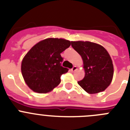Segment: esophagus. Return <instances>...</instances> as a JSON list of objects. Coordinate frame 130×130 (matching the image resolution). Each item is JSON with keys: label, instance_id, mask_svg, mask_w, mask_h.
I'll return each mask as SVG.
<instances>
[{"label": "esophagus", "instance_id": "1", "mask_svg": "<svg viewBox=\"0 0 130 130\" xmlns=\"http://www.w3.org/2000/svg\"><path fill=\"white\" fill-rule=\"evenodd\" d=\"M77 69V66H73V68H72V69H71V71H72V72H74V71H75V70H76Z\"/></svg>", "mask_w": 130, "mask_h": 130}]
</instances>
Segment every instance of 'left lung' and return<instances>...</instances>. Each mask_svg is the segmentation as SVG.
<instances>
[{
	"instance_id": "obj_1",
	"label": "left lung",
	"mask_w": 130,
	"mask_h": 130,
	"mask_svg": "<svg viewBox=\"0 0 130 130\" xmlns=\"http://www.w3.org/2000/svg\"><path fill=\"white\" fill-rule=\"evenodd\" d=\"M72 46L83 60L85 77L78 81L88 94L104 91L111 84L113 64L109 54L103 46L90 42H71Z\"/></svg>"
}]
</instances>
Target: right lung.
<instances>
[{"mask_svg":"<svg viewBox=\"0 0 130 130\" xmlns=\"http://www.w3.org/2000/svg\"><path fill=\"white\" fill-rule=\"evenodd\" d=\"M70 41L61 38L43 40L30 49L21 63V73L30 89L47 93L60 83V76L68 69L61 66L60 53L70 46Z\"/></svg>","mask_w":130,"mask_h":130,"instance_id":"1","label":"right lung"}]
</instances>
